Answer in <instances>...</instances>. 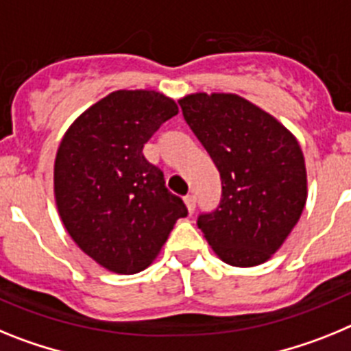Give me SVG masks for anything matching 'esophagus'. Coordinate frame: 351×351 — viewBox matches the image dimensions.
Wrapping results in <instances>:
<instances>
[{"label": "esophagus", "mask_w": 351, "mask_h": 351, "mask_svg": "<svg viewBox=\"0 0 351 351\" xmlns=\"http://www.w3.org/2000/svg\"><path fill=\"white\" fill-rule=\"evenodd\" d=\"M185 206H187L189 213H193L194 208H196V197L194 196H185Z\"/></svg>", "instance_id": "obj_1"}]
</instances>
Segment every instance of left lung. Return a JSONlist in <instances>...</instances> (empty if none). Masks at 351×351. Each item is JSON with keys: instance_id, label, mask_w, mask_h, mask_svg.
I'll list each match as a JSON object with an SVG mask.
<instances>
[{"instance_id": "8db88e82", "label": "left lung", "mask_w": 351, "mask_h": 351, "mask_svg": "<svg viewBox=\"0 0 351 351\" xmlns=\"http://www.w3.org/2000/svg\"><path fill=\"white\" fill-rule=\"evenodd\" d=\"M178 102L222 180L221 205L197 221L203 237L224 263H265L306 206V160L297 138L270 112L234 93L197 91Z\"/></svg>"}]
</instances>
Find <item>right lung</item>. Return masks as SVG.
I'll list each match as a JSON object with an SVG mask.
<instances>
[{
    "label": "right lung",
    "mask_w": 351,
    "mask_h": 351,
    "mask_svg": "<svg viewBox=\"0 0 351 351\" xmlns=\"http://www.w3.org/2000/svg\"><path fill=\"white\" fill-rule=\"evenodd\" d=\"M178 114L171 97L155 90H118L81 112L54 158V201L79 249L114 274L150 267L184 201L166 189L162 171L143 146Z\"/></svg>",
    "instance_id": "1"
}]
</instances>
